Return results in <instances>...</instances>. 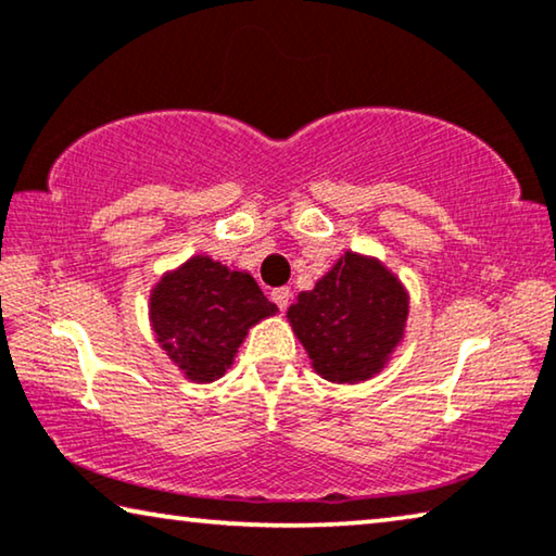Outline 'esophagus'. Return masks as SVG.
<instances>
[{"instance_id":"1","label":"esophagus","mask_w":556,"mask_h":556,"mask_svg":"<svg viewBox=\"0 0 556 556\" xmlns=\"http://www.w3.org/2000/svg\"><path fill=\"white\" fill-rule=\"evenodd\" d=\"M270 298H273V303L280 307V311H286L288 303H290V288H276L270 293Z\"/></svg>"}]
</instances>
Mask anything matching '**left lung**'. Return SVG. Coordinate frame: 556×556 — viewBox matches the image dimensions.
<instances>
[{
    "mask_svg": "<svg viewBox=\"0 0 556 556\" xmlns=\"http://www.w3.org/2000/svg\"><path fill=\"white\" fill-rule=\"evenodd\" d=\"M409 295L378 258L345 251L288 307L313 370L338 386L370 380L403 343Z\"/></svg>",
    "mask_w": 556,
    "mask_h": 556,
    "instance_id": "left-lung-1",
    "label": "left lung"
}]
</instances>
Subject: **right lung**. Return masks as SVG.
<instances>
[{
	"label": "right lung",
	"instance_id": "right-lung-1",
	"mask_svg": "<svg viewBox=\"0 0 556 556\" xmlns=\"http://www.w3.org/2000/svg\"><path fill=\"white\" fill-rule=\"evenodd\" d=\"M276 313L249 270L211 255L166 270L149 298L153 336L191 382L224 378L249 330Z\"/></svg>",
	"mask_w": 556,
	"mask_h": 556
}]
</instances>
